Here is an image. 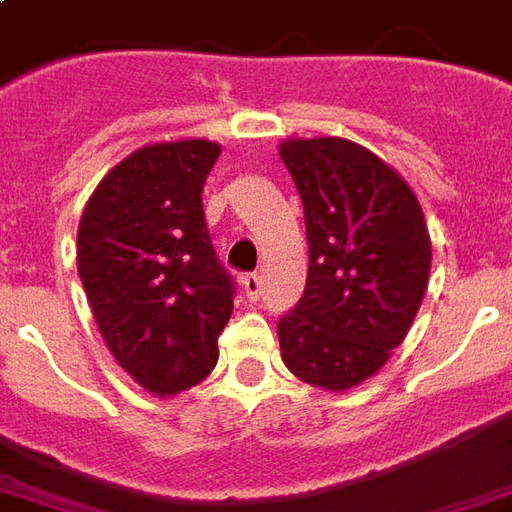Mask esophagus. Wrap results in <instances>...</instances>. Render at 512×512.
<instances>
[{
    "label": "esophagus",
    "mask_w": 512,
    "mask_h": 512,
    "mask_svg": "<svg viewBox=\"0 0 512 512\" xmlns=\"http://www.w3.org/2000/svg\"><path fill=\"white\" fill-rule=\"evenodd\" d=\"M242 292L248 300H259L261 297V275L256 272H248V275H242Z\"/></svg>",
    "instance_id": "esophagus-1"
}]
</instances>
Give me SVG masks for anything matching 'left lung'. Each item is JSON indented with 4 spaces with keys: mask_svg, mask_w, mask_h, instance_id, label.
Returning a JSON list of instances; mask_svg holds the SVG:
<instances>
[{
    "mask_svg": "<svg viewBox=\"0 0 512 512\" xmlns=\"http://www.w3.org/2000/svg\"><path fill=\"white\" fill-rule=\"evenodd\" d=\"M281 160L300 190L308 281L278 322L286 368L322 390L374 376L404 341L428 289L431 237L412 188L346 138H289Z\"/></svg>",
    "mask_w": 512,
    "mask_h": 512,
    "instance_id": "left-lung-1",
    "label": "left lung"
}]
</instances>
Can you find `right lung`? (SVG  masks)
Listing matches in <instances>:
<instances>
[{
  "label": "right lung",
  "instance_id": "1",
  "mask_svg": "<svg viewBox=\"0 0 512 512\" xmlns=\"http://www.w3.org/2000/svg\"><path fill=\"white\" fill-rule=\"evenodd\" d=\"M218 155L207 138L136 149L100 179L78 223V278L100 335L152 395L210 374L234 308L201 207Z\"/></svg>",
  "mask_w": 512,
  "mask_h": 512
}]
</instances>
